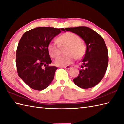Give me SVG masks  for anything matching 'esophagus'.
<instances>
[{"label": "esophagus", "instance_id": "1", "mask_svg": "<svg viewBox=\"0 0 124 124\" xmlns=\"http://www.w3.org/2000/svg\"><path fill=\"white\" fill-rule=\"evenodd\" d=\"M63 67V68H64L67 69V70H69V69H70V66H63V67Z\"/></svg>", "mask_w": 124, "mask_h": 124}]
</instances>
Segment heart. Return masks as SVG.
<instances>
[{
  "mask_svg": "<svg viewBox=\"0 0 124 124\" xmlns=\"http://www.w3.org/2000/svg\"><path fill=\"white\" fill-rule=\"evenodd\" d=\"M57 41L58 44L56 41H51L48 45V51L51 57L56 58L59 56L61 47H68L66 49L67 55L60 56L54 61L56 66H66L72 63L77 58L80 59L85 54V46L81 43V38L75 33H64L58 37Z\"/></svg>",
  "mask_w": 124,
  "mask_h": 124,
  "instance_id": "1",
  "label": "heart"
}]
</instances>
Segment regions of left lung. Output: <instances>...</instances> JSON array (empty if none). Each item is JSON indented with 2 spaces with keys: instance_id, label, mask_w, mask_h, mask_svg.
Segmentation results:
<instances>
[{
  "instance_id": "8db88e82",
  "label": "left lung",
  "mask_w": 124,
  "mask_h": 124,
  "mask_svg": "<svg viewBox=\"0 0 124 124\" xmlns=\"http://www.w3.org/2000/svg\"><path fill=\"white\" fill-rule=\"evenodd\" d=\"M66 31L78 35L85 41L86 51L81 63L79 74L73 79L74 84L82 89L93 87L103 79L108 64V53L103 38L87 27L66 28Z\"/></svg>"
}]
</instances>
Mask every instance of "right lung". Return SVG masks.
<instances>
[{
  "label": "right lung",
  "instance_id": "obj_1",
  "mask_svg": "<svg viewBox=\"0 0 124 124\" xmlns=\"http://www.w3.org/2000/svg\"><path fill=\"white\" fill-rule=\"evenodd\" d=\"M62 31H65L63 28L37 27L25 32L20 40L16 50L17 70L18 76L32 89L43 90L53 80L57 67L49 65L52 61L48 45Z\"/></svg>",
  "mask_w": 124,
  "mask_h": 124
}]
</instances>
